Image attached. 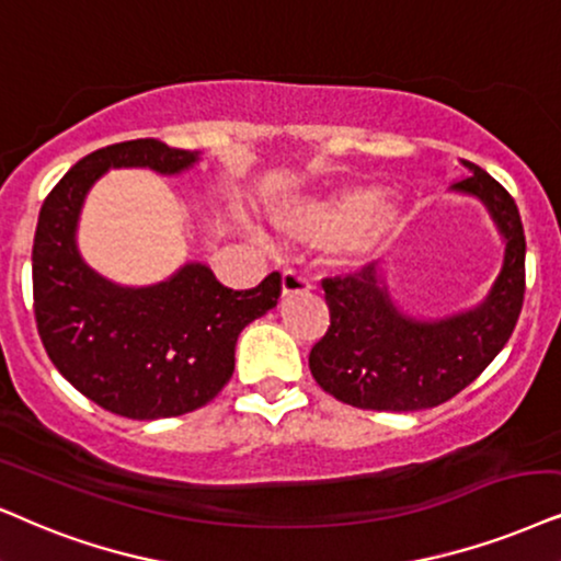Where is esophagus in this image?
Instances as JSON below:
<instances>
[{
  "mask_svg": "<svg viewBox=\"0 0 561 561\" xmlns=\"http://www.w3.org/2000/svg\"><path fill=\"white\" fill-rule=\"evenodd\" d=\"M308 289H310V285H308V279H305L302 274L293 272V268L282 274V297H293V295L308 293Z\"/></svg>",
  "mask_w": 561,
  "mask_h": 561,
  "instance_id": "1",
  "label": "esophagus"
}]
</instances>
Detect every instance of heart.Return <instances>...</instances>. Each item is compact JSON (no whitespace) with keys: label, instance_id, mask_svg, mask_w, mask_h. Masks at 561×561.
Returning a JSON list of instances; mask_svg holds the SVG:
<instances>
[{"label":"heart","instance_id":"b5f03b06","mask_svg":"<svg viewBox=\"0 0 561 561\" xmlns=\"http://www.w3.org/2000/svg\"><path fill=\"white\" fill-rule=\"evenodd\" d=\"M274 219L289 236L329 245L333 264L363 266L399 238L407 207L378 186H342L279 204Z\"/></svg>","mask_w":561,"mask_h":561}]
</instances>
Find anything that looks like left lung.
Returning <instances> with one entry per match:
<instances>
[{"mask_svg":"<svg viewBox=\"0 0 561 561\" xmlns=\"http://www.w3.org/2000/svg\"><path fill=\"white\" fill-rule=\"evenodd\" d=\"M450 191L484 204L505 253L481 302L443 318L403 313L375 264L323 279L331 325L310 350V373L333 399L373 411L445 403L484 373L507 344L526 293V236L513 196L486 170L460 160Z\"/></svg>","mask_w":561,"mask_h":561,"instance_id":"obj_1","label":"left lung"}]
</instances>
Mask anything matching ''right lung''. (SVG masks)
<instances>
[{
  "label": "right lung",
  "mask_w": 561,
  "mask_h": 561,
  "mask_svg": "<svg viewBox=\"0 0 561 561\" xmlns=\"http://www.w3.org/2000/svg\"><path fill=\"white\" fill-rule=\"evenodd\" d=\"M198 160L158 139L103 147L56 183L38 215L33 308L41 342L77 391L129 420L181 416L215 399L236 370L240 331L282 293L276 272L238 293L198 261L147 287L116 285L84 264L77 225L101 175L111 168L181 175Z\"/></svg>",
  "instance_id": "1"
}]
</instances>
